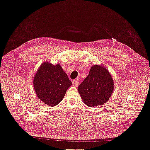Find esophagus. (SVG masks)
Listing matches in <instances>:
<instances>
[{
  "label": "esophagus",
  "mask_w": 150,
  "mask_h": 150,
  "mask_svg": "<svg viewBox=\"0 0 150 150\" xmlns=\"http://www.w3.org/2000/svg\"><path fill=\"white\" fill-rule=\"evenodd\" d=\"M79 84V79H74L72 81V84L75 86H78Z\"/></svg>",
  "instance_id": "obj_1"
}]
</instances>
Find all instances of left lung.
Returning <instances> with one entry per match:
<instances>
[{
	"label": "left lung",
	"mask_w": 150,
	"mask_h": 150,
	"mask_svg": "<svg viewBox=\"0 0 150 150\" xmlns=\"http://www.w3.org/2000/svg\"><path fill=\"white\" fill-rule=\"evenodd\" d=\"M114 91V81L106 68L94 65L89 73L78 87L83 102L90 107L106 103Z\"/></svg>",
	"instance_id": "8db88e82"
}]
</instances>
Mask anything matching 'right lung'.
<instances>
[{"label": "right lung", "mask_w": 150, "mask_h": 150, "mask_svg": "<svg viewBox=\"0 0 150 150\" xmlns=\"http://www.w3.org/2000/svg\"><path fill=\"white\" fill-rule=\"evenodd\" d=\"M33 85L39 99L47 105L54 106L62 100L72 83L59 64L44 62L35 74Z\"/></svg>", "instance_id": "obj_1"}]
</instances>
